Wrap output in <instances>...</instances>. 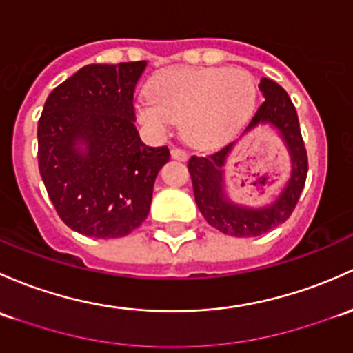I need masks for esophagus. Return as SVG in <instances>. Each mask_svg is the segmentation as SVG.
I'll return each instance as SVG.
<instances>
[{
	"label": "esophagus",
	"instance_id": "obj_1",
	"mask_svg": "<svg viewBox=\"0 0 353 353\" xmlns=\"http://www.w3.org/2000/svg\"><path fill=\"white\" fill-rule=\"evenodd\" d=\"M172 158L173 159H178V161H185V159L188 158V154H187V151L178 150V148H173V150H172Z\"/></svg>",
	"mask_w": 353,
	"mask_h": 353
}]
</instances>
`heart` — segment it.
I'll return each instance as SVG.
<instances>
[{"label":"heart","instance_id":"heart-1","mask_svg":"<svg viewBox=\"0 0 353 353\" xmlns=\"http://www.w3.org/2000/svg\"><path fill=\"white\" fill-rule=\"evenodd\" d=\"M150 98L136 103V119L152 136L180 123L192 146L217 148L230 141L255 107L253 78L238 68L168 69L148 85Z\"/></svg>","mask_w":353,"mask_h":353}]
</instances>
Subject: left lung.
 Listing matches in <instances>:
<instances>
[{"label": "left lung", "instance_id": "obj_1", "mask_svg": "<svg viewBox=\"0 0 353 353\" xmlns=\"http://www.w3.org/2000/svg\"><path fill=\"white\" fill-rule=\"evenodd\" d=\"M258 88L265 101L239 139L258 126H270L281 137L290 152L291 173L278 197L265 206L256 208L232 201L227 190L223 166L237 141H232L214 154L192 156L188 161L199 210L210 226L236 238L260 236L285 223L299 201L307 175L306 148L301 136L299 119L289 95L281 85L268 78H261Z\"/></svg>", "mask_w": 353, "mask_h": 353}]
</instances>
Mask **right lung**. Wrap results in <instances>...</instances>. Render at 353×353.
<instances>
[{"mask_svg":"<svg viewBox=\"0 0 353 353\" xmlns=\"http://www.w3.org/2000/svg\"><path fill=\"white\" fill-rule=\"evenodd\" d=\"M146 66L88 64L47 97L37 129L39 170L72 231L122 238L150 214L170 151L146 146L134 125V90Z\"/></svg>","mask_w":353,"mask_h":353,"instance_id":"right-lung-1","label":"right lung"}]
</instances>
